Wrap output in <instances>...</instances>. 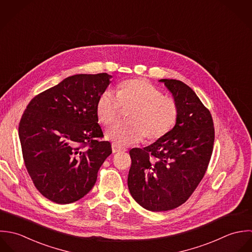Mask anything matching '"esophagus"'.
I'll return each mask as SVG.
<instances>
[{"label": "esophagus", "mask_w": 252, "mask_h": 252, "mask_svg": "<svg viewBox=\"0 0 252 252\" xmlns=\"http://www.w3.org/2000/svg\"><path fill=\"white\" fill-rule=\"evenodd\" d=\"M112 151L113 153H118V152L126 151V148L118 145V144H115L113 143L112 144Z\"/></svg>", "instance_id": "obj_1"}]
</instances>
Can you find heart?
I'll return each mask as SVG.
<instances>
[{
    "label": "heart",
    "instance_id": "1",
    "mask_svg": "<svg viewBox=\"0 0 252 252\" xmlns=\"http://www.w3.org/2000/svg\"><path fill=\"white\" fill-rule=\"evenodd\" d=\"M127 122L108 128L106 137L118 145L137 143L144 137L155 142L166 136L176 125L179 108L176 100L143 79H130L117 87L116 94L104 91L96 103V115L104 126L113 124L124 109Z\"/></svg>",
    "mask_w": 252,
    "mask_h": 252
}]
</instances>
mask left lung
Instances as JSON below:
<instances>
[{"label":"left lung","instance_id":"1","mask_svg":"<svg viewBox=\"0 0 252 252\" xmlns=\"http://www.w3.org/2000/svg\"><path fill=\"white\" fill-rule=\"evenodd\" d=\"M178 104L175 126L151 145L129 151L127 185L132 198L151 211L178 207L203 178L214 143L213 120L194 91L178 80L162 79Z\"/></svg>","mask_w":252,"mask_h":252}]
</instances>
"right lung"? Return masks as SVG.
Returning a JSON list of instances; mask_svg holds the SVG:
<instances>
[{
    "mask_svg": "<svg viewBox=\"0 0 252 252\" xmlns=\"http://www.w3.org/2000/svg\"><path fill=\"white\" fill-rule=\"evenodd\" d=\"M112 76L80 74L36 95L18 126L22 156L37 190L67 204L94 186L102 163L112 153L96 115V103Z\"/></svg>",
    "mask_w": 252,
    "mask_h": 252,
    "instance_id": "right-lung-1",
    "label": "right lung"
}]
</instances>
